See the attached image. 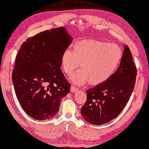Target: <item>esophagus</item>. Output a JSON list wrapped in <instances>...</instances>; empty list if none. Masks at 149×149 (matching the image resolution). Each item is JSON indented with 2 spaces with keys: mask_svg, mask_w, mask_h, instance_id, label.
I'll use <instances>...</instances> for the list:
<instances>
[{
  "mask_svg": "<svg viewBox=\"0 0 149 149\" xmlns=\"http://www.w3.org/2000/svg\"><path fill=\"white\" fill-rule=\"evenodd\" d=\"M70 91H71L72 93H76L78 91V88H77L76 87H75L74 86L72 85L71 87H70Z\"/></svg>",
  "mask_w": 149,
  "mask_h": 149,
  "instance_id": "34e87169",
  "label": "esophagus"
}]
</instances>
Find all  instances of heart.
Masks as SVG:
<instances>
[{
	"instance_id": "b5f03b06",
	"label": "heart",
	"mask_w": 149,
	"mask_h": 149,
	"mask_svg": "<svg viewBox=\"0 0 149 149\" xmlns=\"http://www.w3.org/2000/svg\"><path fill=\"white\" fill-rule=\"evenodd\" d=\"M72 47V51L63 52L62 67L66 74H70L79 65L80 69L69 77L76 85L88 81L93 85L102 83L113 76L122 60V50L115 44L86 39Z\"/></svg>"
}]
</instances>
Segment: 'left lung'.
<instances>
[{
    "label": "left lung",
    "instance_id": "8db88e82",
    "mask_svg": "<svg viewBox=\"0 0 149 149\" xmlns=\"http://www.w3.org/2000/svg\"><path fill=\"white\" fill-rule=\"evenodd\" d=\"M136 68L131 52L124 46L120 66L111 78L86 92L82 116L92 125H101L116 118L127 105L134 87Z\"/></svg>",
    "mask_w": 149,
    "mask_h": 149
}]
</instances>
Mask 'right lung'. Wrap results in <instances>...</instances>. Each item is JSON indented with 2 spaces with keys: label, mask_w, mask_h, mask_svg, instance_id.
<instances>
[{
  "label": "right lung",
  "mask_w": 149,
  "mask_h": 149,
  "mask_svg": "<svg viewBox=\"0 0 149 149\" xmlns=\"http://www.w3.org/2000/svg\"><path fill=\"white\" fill-rule=\"evenodd\" d=\"M72 40L67 30L60 27L29 38L18 52L13 71L15 93L25 113L36 120L55 116L61 99L70 92L61 67Z\"/></svg>",
  "instance_id": "right-lung-1"
}]
</instances>
